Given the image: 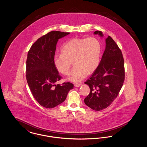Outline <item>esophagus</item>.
Segmentation results:
<instances>
[{"label":"esophagus","instance_id":"obj_1","mask_svg":"<svg viewBox=\"0 0 147 147\" xmlns=\"http://www.w3.org/2000/svg\"><path fill=\"white\" fill-rule=\"evenodd\" d=\"M74 86H75L76 87H79V86H80L82 84H80V83H74Z\"/></svg>","mask_w":147,"mask_h":147}]
</instances>
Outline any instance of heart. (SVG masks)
Returning a JSON list of instances; mask_svg holds the SVG:
<instances>
[{
  "mask_svg": "<svg viewBox=\"0 0 147 147\" xmlns=\"http://www.w3.org/2000/svg\"><path fill=\"white\" fill-rule=\"evenodd\" d=\"M101 52V43L96 37L73 38L63 44L61 54L54 57V64L60 73L67 76L69 74L73 62L74 67L68 79L78 82L97 68Z\"/></svg>",
  "mask_w": 147,
  "mask_h": 147,
  "instance_id": "heart-1",
  "label": "heart"
}]
</instances>
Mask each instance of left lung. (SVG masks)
Returning <instances> with one entry per match:
<instances>
[{"instance_id":"obj_1","label":"left lung","mask_w":147,"mask_h":147,"mask_svg":"<svg viewBox=\"0 0 147 147\" xmlns=\"http://www.w3.org/2000/svg\"><path fill=\"white\" fill-rule=\"evenodd\" d=\"M102 37L101 31L94 33ZM106 47L97 68L85 82L90 88L84 102L95 111L107 108L117 98L125 80L124 59L122 52L112 38L105 40Z\"/></svg>"}]
</instances>
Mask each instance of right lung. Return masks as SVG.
Returning a JSON list of instances; mask_svg holds the SVG:
<instances>
[{
    "label": "right lung",
    "mask_w": 147,
    "mask_h": 147,
    "mask_svg": "<svg viewBox=\"0 0 147 147\" xmlns=\"http://www.w3.org/2000/svg\"><path fill=\"white\" fill-rule=\"evenodd\" d=\"M69 32L52 31L39 38L28 51L26 78L35 100L43 107L51 109L61 104L73 88L69 82L57 84L62 77L54 64L56 45L59 39Z\"/></svg>",
    "instance_id": "obj_1"
}]
</instances>
